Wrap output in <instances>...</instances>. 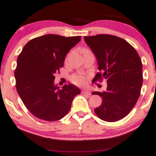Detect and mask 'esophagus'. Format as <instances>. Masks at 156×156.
Here are the masks:
<instances>
[{"label": "esophagus", "instance_id": "obj_1", "mask_svg": "<svg viewBox=\"0 0 156 156\" xmlns=\"http://www.w3.org/2000/svg\"><path fill=\"white\" fill-rule=\"evenodd\" d=\"M82 94H87V95H90V93L87 89H83L82 90Z\"/></svg>", "mask_w": 156, "mask_h": 156}]
</instances>
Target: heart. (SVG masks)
I'll use <instances>...</instances> for the list:
<instances>
[{
    "label": "heart",
    "mask_w": 156,
    "mask_h": 156,
    "mask_svg": "<svg viewBox=\"0 0 156 156\" xmlns=\"http://www.w3.org/2000/svg\"><path fill=\"white\" fill-rule=\"evenodd\" d=\"M71 80L74 84L78 85H83L87 83L86 78L82 75H80V74L74 75L73 77H72Z\"/></svg>",
    "instance_id": "heart-1"
}]
</instances>
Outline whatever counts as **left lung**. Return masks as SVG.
I'll return each instance as SVG.
<instances>
[{"label":"left lung","instance_id":"obj_1","mask_svg":"<svg viewBox=\"0 0 156 156\" xmlns=\"http://www.w3.org/2000/svg\"><path fill=\"white\" fill-rule=\"evenodd\" d=\"M98 64L93 80H107L106 91L93 92L102 97L95 112L103 121L113 122L126 117L139 99L142 84V63L134 48L126 40L109 34L84 37Z\"/></svg>","mask_w":156,"mask_h":156}]
</instances>
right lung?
<instances>
[{"mask_svg":"<svg viewBox=\"0 0 156 156\" xmlns=\"http://www.w3.org/2000/svg\"><path fill=\"white\" fill-rule=\"evenodd\" d=\"M81 36L46 34L26 44L17 57L15 71L17 93L28 110L39 119L54 122L71 109L80 90L71 83L54 84L55 73L63 66L66 54Z\"/></svg>","mask_w":156,"mask_h":156,"instance_id":"1","label":"right lung"}]
</instances>
